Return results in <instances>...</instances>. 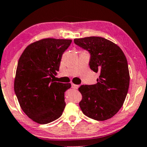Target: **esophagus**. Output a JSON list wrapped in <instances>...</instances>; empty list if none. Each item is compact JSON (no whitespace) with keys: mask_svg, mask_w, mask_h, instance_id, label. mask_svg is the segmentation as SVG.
I'll return each instance as SVG.
<instances>
[{"mask_svg":"<svg viewBox=\"0 0 147 147\" xmlns=\"http://www.w3.org/2000/svg\"><path fill=\"white\" fill-rule=\"evenodd\" d=\"M79 87V85H76V84H72V88L74 89H78Z\"/></svg>","mask_w":147,"mask_h":147,"instance_id":"1","label":"esophagus"}]
</instances>
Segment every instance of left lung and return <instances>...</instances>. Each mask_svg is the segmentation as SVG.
Listing matches in <instances>:
<instances>
[{"mask_svg":"<svg viewBox=\"0 0 147 147\" xmlns=\"http://www.w3.org/2000/svg\"><path fill=\"white\" fill-rule=\"evenodd\" d=\"M74 42L90 54L89 66L99 73L97 83L82 85L79 106L87 117L98 121L110 119L122 108L129 87V67L124 52L106 38L90 36Z\"/></svg>","mask_w":147,"mask_h":147,"instance_id":"obj_1","label":"left lung"}]
</instances>
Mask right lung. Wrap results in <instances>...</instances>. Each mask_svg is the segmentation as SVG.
<instances>
[{
	"label": "right lung",
	"instance_id": "obj_1",
	"mask_svg": "<svg viewBox=\"0 0 147 147\" xmlns=\"http://www.w3.org/2000/svg\"><path fill=\"white\" fill-rule=\"evenodd\" d=\"M71 43L69 39L40 40L28 45L18 60L14 92L22 110L35 122L48 124L63 113L64 94L71 84L55 82L53 78Z\"/></svg>",
	"mask_w": 147,
	"mask_h": 147
}]
</instances>
